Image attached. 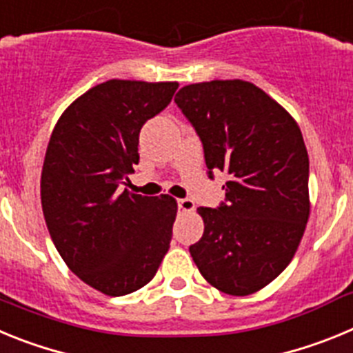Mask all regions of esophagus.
<instances>
[{"label": "esophagus", "instance_id": "esophagus-1", "mask_svg": "<svg viewBox=\"0 0 353 353\" xmlns=\"http://www.w3.org/2000/svg\"><path fill=\"white\" fill-rule=\"evenodd\" d=\"M179 208L183 212H191L194 210V201L191 198H182L179 199Z\"/></svg>", "mask_w": 353, "mask_h": 353}]
</instances>
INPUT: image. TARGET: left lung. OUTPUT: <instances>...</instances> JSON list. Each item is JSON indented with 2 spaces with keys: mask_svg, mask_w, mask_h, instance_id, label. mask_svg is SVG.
Segmentation results:
<instances>
[{
  "mask_svg": "<svg viewBox=\"0 0 353 353\" xmlns=\"http://www.w3.org/2000/svg\"><path fill=\"white\" fill-rule=\"evenodd\" d=\"M174 102L203 143L208 176L226 173V201L199 207L203 236L189 248L201 276L251 295L288 267L310 219V159L297 121L242 79L187 84Z\"/></svg>",
  "mask_w": 353,
  "mask_h": 353,
  "instance_id": "left-lung-1",
  "label": "left lung"
}]
</instances>
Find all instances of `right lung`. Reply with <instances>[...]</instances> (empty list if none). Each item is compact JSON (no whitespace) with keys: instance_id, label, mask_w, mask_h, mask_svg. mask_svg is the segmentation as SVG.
<instances>
[{"instance_id":"1","label":"right lung","mask_w":353,"mask_h":353,"mask_svg":"<svg viewBox=\"0 0 353 353\" xmlns=\"http://www.w3.org/2000/svg\"><path fill=\"white\" fill-rule=\"evenodd\" d=\"M179 83L111 79L72 102L49 139L40 198L68 269L109 297L143 288L170 249L176 201L120 192L139 162V130Z\"/></svg>"}]
</instances>
